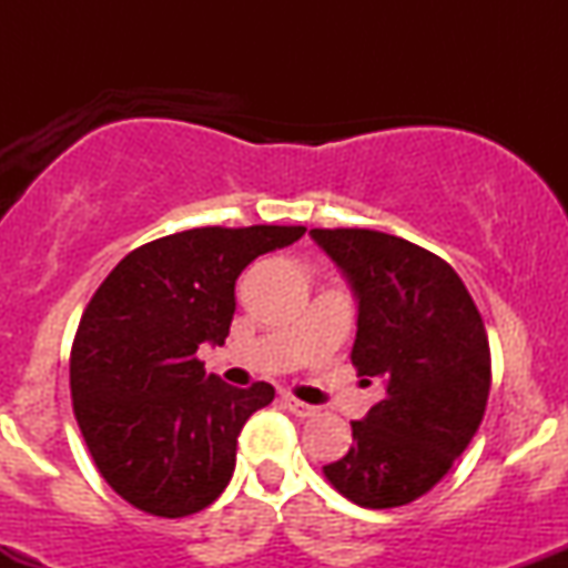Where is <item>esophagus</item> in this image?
<instances>
[{
    "label": "esophagus",
    "mask_w": 568,
    "mask_h": 568,
    "mask_svg": "<svg viewBox=\"0 0 568 568\" xmlns=\"http://www.w3.org/2000/svg\"><path fill=\"white\" fill-rule=\"evenodd\" d=\"M283 403H285V408L296 416H315L317 414L315 406H310V403L298 400V397H293V395H283Z\"/></svg>",
    "instance_id": "esophagus-1"
}]
</instances>
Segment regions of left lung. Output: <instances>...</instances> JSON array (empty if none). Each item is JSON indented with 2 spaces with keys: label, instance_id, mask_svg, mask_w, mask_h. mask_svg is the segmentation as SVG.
<instances>
[{
  "label": "left lung",
  "instance_id": "left-lung-1",
  "mask_svg": "<svg viewBox=\"0 0 568 568\" xmlns=\"http://www.w3.org/2000/svg\"><path fill=\"white\" fill-rule=\"evenodd\" d=\"M310 234L357 296L352 366L387 389L366 419L352 422L349 452L323 473L361 507L408 505L452 470L484 419V317L462 277L425 247L374 230Z\"/></svg>",
  "mask_w": 568,
  "mask_h": 568
}]
</instances>
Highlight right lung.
<instances>
[{"label":"right lung","instance_id":"right-lung-1","mask_svg":"<svg viewBox=\"0 0 568 568\" xmlns=\"http://www.w3.org/2000/svg\"><path fill=\"white\" fill-rule=\"evenodd\" d=\"M304 232H175L130 251L98 285L71 344V400L98 473L133 507L184 518L230 484L240 429L275 387H230L194 355L230 336L240 272Z\"/></svg>","mask_w":568,"mask_h":568}]
</instances>
